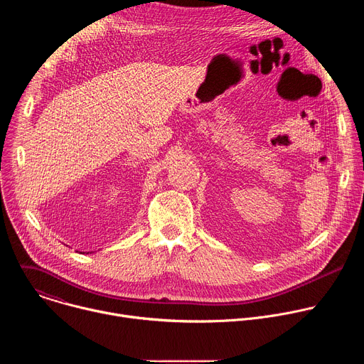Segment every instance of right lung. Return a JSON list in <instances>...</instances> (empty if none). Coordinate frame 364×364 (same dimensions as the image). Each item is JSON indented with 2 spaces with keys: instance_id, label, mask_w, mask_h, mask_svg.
<instances>
[{
  "instance_id": "1",
  "label": "right lung",
  "mask_w": 364,
  "mask_h": 364,
  "mask_svg": "<svg viewBox=\"0 0 364 364\" xmlns=\"http://www.w3.org/2000/svg\"><path fill=\"white\" fill-rule=\"evenodd\" d=\"M87 253H89V252H87Z\"/></svg>"
}]
</instances>
